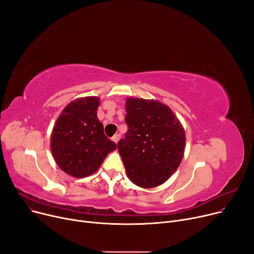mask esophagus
Here are the masks:
<instances>
[{"instance_id": "esophagus-1", "label": "esophagus", "mask_w": 254, "mask_h": 254, "mask_svg": "<svg viewBox=\"0 0 254 254\" xmlns=\"http://www.w3.org/2000/svg\"><path fill=\"white\" fill-rule=\"evenodd\" d=\"M119 139H120V135H119V134H116V135H114V136L112 137V140H113L115 143H117V142L119 141Z\"/></svg>"}]
</instances>
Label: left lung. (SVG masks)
Here are the masks:
<instances>
[{
  "label": "left lung",
  "instance_id": "8db88e82",
  "mask_svg": "<svg viewBox=\"0 0 254 254\" xmlns=\"http://www.w3.org/2000/svg\"><path fill=\"white\" fill-rule=\"evenodd\" d=\"M126 138L117 146L128 179L143 189L166 182L184 155L185 131L169 106L156 100L127 98Z\"/></svg>",
  "mask_w": 254,
  "mask_h": 254
}]
</instances>
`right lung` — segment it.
I'll return each mask as SVG.
<instances>
[{"label":"right lung","mask_w":254,"mask_h":254,"mask_svg":"<svg viewBox=\"0 0 254 254\" xmlns=\"http://www.w3.org/2000/svg\"><path fill=\"white\" fill-rule=\"evenodd\" d=\"M100 98L72 101L58 117L50 137L53 158L66 174L84 178L97 172L106 156L117 148L104 134L97 116Z\"/></svg>","instance_id":"add662e5"}]
</instances>
